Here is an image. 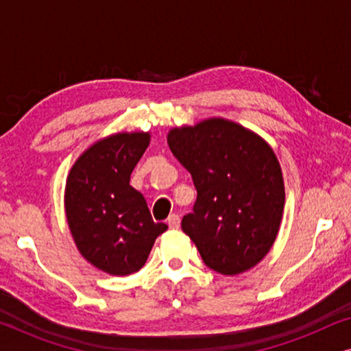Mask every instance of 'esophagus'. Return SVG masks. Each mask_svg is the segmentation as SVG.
I'll return each instance as SVG.
<instances>
[{
	"label": "esophagus",
	"instance_id": "obj_1",
	"mask_svg": "<svg viewBox=\"0 0 351 351\" xmlns=\"http://www.w3.org/2000/svg\"><path fill=\"white\" fill-rule=\"evenodd\" d=\"M167 225H169V228L172 230H177L180 227V217L177 214H172L169 215V219H167Z\"/></svg>",
	"mask_w": 351,
	"mask_h": 351
}]
</instances>
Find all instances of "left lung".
<instances>
[{"mask_svg":"<svg viewBox=\"0 0 351 351\" xmlns=\"http://www.w3.org/2000/svg\"><path fill=\"white\" fill-rule=\"evenodd\" d=\"M167 143L198 191L182 230L214 271L234 276L251 270L275 243L285 209V180L273 148L225 118L172 128Z\"/></svg>","mask_w":351,"mask_h":351,"instance_id":"left-lung-1","label":"left lung"}]
</instances>
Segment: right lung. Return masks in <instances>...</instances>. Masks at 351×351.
Segmentation results:
<instances>
[{
    "label": "right lung",
    "instance_id": "obj_1",
    "mask_svg": "<svg viewBox=\"0 0 351 351\" xmlns=\"http://www.w3.org/2000/svg\"><path fill=\"white\" fill-rule=\"evenodd\" d=\"M148 143L150 132L112 134L86 148L66 176L65 217L76 247L113 276L141 270L167 230L153 222L143 195L129 185Z\"/></svg>",
    "mask_w": 351,
    "mask_h": 351
}]
</instances>
